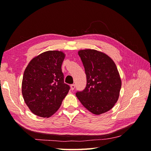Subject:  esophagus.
Returning a JSON list of instances; mask_svg holds the SVG:
<instances>
[{"label": "esophagus", "instance_id": "obj_1", "mask_svg": "<svg viewBox=\"0 0 151 151\" xmlns=\"http://www.w3.org/2000/svg\"><path fill=\"white\" fill-rule=\"evenodd\" d=\"M75 88V84L70 85V89H71V90H74Z\"/></svg>", "mask_w": 151, "mask_h": 151}]
</instances>
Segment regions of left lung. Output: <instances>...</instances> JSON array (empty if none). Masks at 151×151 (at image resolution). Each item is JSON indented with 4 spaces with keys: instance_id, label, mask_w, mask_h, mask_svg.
Listing matches in <instances>:
<instances>
[{
    "instance_id": "left-lung-1",
    "label": "left lung",
    "mask_w": 151,
    "mask_h": 151,
    "mask_svg": "<svg viewBox=\"0 0 151 151\" xmlns=\"http://www.w3.org/2000/svg\"><path fill=\"white\" fill-rule=\"evenodd\" d=\"M84 67L86 86L76 95L84 106L95 115L105 113L116 103L121 88L119 74L114 61L96 50L78 52Z\"/></svg>"
}]
</instances>
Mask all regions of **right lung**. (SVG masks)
<instances>
[{
	"label": "right lung",
	"mask_w": 151,
	"mask_h": 151,
	"mask_svg": "<svg viewBox=\"0 0 151 151\" xmlns=\"http://www.w3.org/2000/svg\"><path fill=\"white\" fill-rule=\"evenodd\" d=\"M65 54L49 50L35 57L24 72L22 94L30 111L49 117L58 110L70 86L64 83L62 64Z\"/></svg>",
	"instance_id": "right-lung-1"
}]
</instances>
